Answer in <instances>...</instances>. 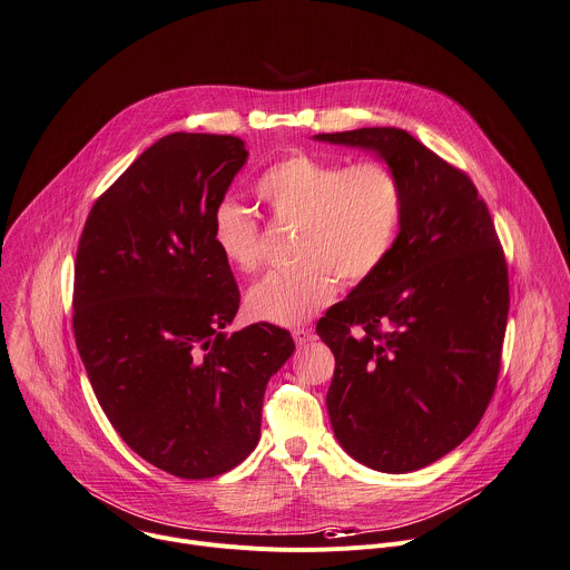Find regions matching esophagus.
<instances>
[{"mask_svg":"<svg viewBox=\"0 0 570 570\" xmlns=\"http://www.w3.org/2000/svg\"><path fill=\"white\" fill-rule=\"evenodd\" d=\"M293 340H295L297 346H306L308 342L315 340V335H313L311 328H295V331H293Z\"/></svg>","mask_w":570,"mask_h":570,"instance_id":"obj_1","label":"esophagus"}]
</instances>
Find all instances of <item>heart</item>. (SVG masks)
Instances as JSON below:
<instances>
[{
    "instance_id": "heart-1",
    "label": "heart",
    "mask_w": 570,
    "mask_h": 570,
    "mask_svg": "<svg viewBox=\"0 0 570 570\" xmlns=\"http://www.w3.org/2000/svg\"><path fill=\"white\" fill-rule=\"evenodd\" d=\"M255 193L279 224H297L295 268L271 273L246 295L250 317L295 326L337 295L346 284L373 277L392 257L405 217V187L385 160L344 165L308 151H293L266 167ZM213 244L239 273L259 262V224L233 199H222L210 222Z\"/></svg>"
}]
</instances>
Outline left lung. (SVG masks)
<instances>
[{
    "mask_svg": "<svg viewBox=\"0 0 570 570\" xmlns=\"http://www.w3.org/2000/svg\"><path fill=\"white\" fill-rule=\"evenodd\" d=\"M390 163L405 187L392 257L317 322L335 355L326 410L342 450L390 474L421 470L479 425L497 387L508 268L474 183L396 127L317 134Z\"/></svg>",
    "mask_w": 570,
    "mask_h": 570,
    "instance_id": "left-lung-1",
    "label": "left lung"
}]
</instances>
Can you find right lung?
Wrapping results in <instances>:
<instances>
[{
    "instance_id": "right-lung-1",
    "label": "right lung",
    "mask_w": 570,
    "mask_h": 570,
    "mask_svg": "<svg viewBox=\"0 0 570 570\" xmlns=\"http://www.w3.org/2000/svg\"><path fill=\"white\" fill-rule=\"evenodd\" d=\"M246 142L167 134L94 204L76 257L73 333L94 394L147 463L210 479L259 443L264 392L295 342L286 328H224L239 311L213 244L215 206Z\"/></svg>"
}]
</instances>
